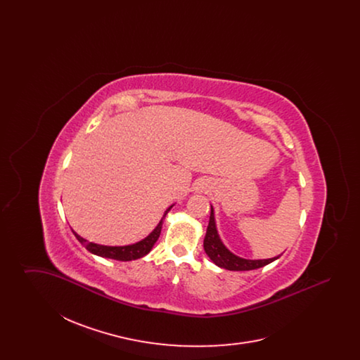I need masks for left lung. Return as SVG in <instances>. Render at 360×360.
Listing matches in <instances>:
<instances>
[{"label":"left lung","mask_w":360,"mask_h":360,"mask_svg":"<svg viewBox=\"0 0 360 360\" xmlns=\"http://www.w3.org/2000/svg\"><path fill=\"white\" fill-rule=\"evenodd\" d=\"M204 250L206 255L210 257V260L221 267L231 271H250L264 267L266 264L274 262L278 257H271V259H259V260H250V259H243V257L233 255L220 239L217 229H216V221H214V213L213 207H210V219H209V225L206 229L205 239H204Z\"/></svg>","instance_id":"left-lung-1"}]
</instances>
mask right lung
Segmentation results:
<instances>
[{"mask_svg": "<svg viewBox=\"0 0 360 360\" xmlns=\"http://www.w3.org/2000/svg\"><path fill=\"white\" fill-rule=\"evenodd\" d=\"M172 207V205L166 210L163 219L166 217L167 212H169ZM163 219L160 220V223L158 224V226L155 228L154 231H153L146 239H143L141 241H139V243H135V244L122 245V247H109V245L96 244V243H91V241H87V240L84 239V238H81V236L77 235L74 231H72V233L75 235V238L85 247L86 250L90 251L91 254L98 255V257L116 259V260H121V262H128V260H135V259H139V257H143L153 250L156 240H158L159 235H160Z\"/></svg>", "mask_w": 360, "mask_h": 360, "instance_id": "add662e5", "label": "right lung"}]
</instances>
